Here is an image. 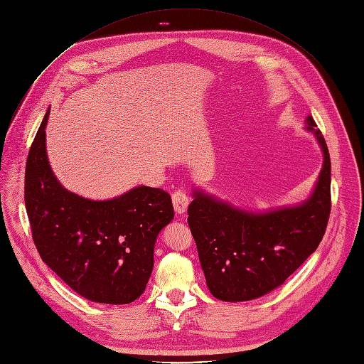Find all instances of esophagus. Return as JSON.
I'll use <instances>...</instances> for the list:
<instances>
[{
	"label": "esophagus",
	"instance_id": "esophagus-1",
	"mask_svg": "<svg viewBox=\"0 0 364 364\" xmlns=\"http://www.w3.org/2000/svg\"><path fill=\"white\" fill-rule=\"evenodd\" d=\"M173 206H174V210L178 213V215H183L186 213L187 208H188V197L184 191L181 190H177L174 194H173Z\"/></svg>",
	"mask_w": 364,
	"mask_h": 364
}]
</instances>
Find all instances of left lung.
<instances>
[{
  "instance_id": "1",
  "label": "left lung",
  "mask_w": 364,
  "mask_h": 364,
  "mask_svg": "<svg viewBox=\"0 0 364 364\" xmlns=\"http://www.w3.org/2000/svg\"><path fill=\"white\" fill-rule=\"evenodd\" d=\"M305 129L322 151V168L306 200L262 212L237 208L193 188L188 226L210 293L223 302L252 301L273 291L316 251L331 210V161L312 116Z\"/></svg>"
}]
</instances>
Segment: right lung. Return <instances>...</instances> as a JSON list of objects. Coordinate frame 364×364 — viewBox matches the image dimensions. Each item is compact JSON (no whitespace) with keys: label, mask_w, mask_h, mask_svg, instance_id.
<instances>
[{"label":"right lung","mask_w":364,"mask_h":364,"mask_svg":"<svg viewBox=\"0 0 364 364\" xmlns=\"http://www.w3.org/2000/svg\"><path fill=\"white\" fill-rule=\"evenodd\" d=\"M49 110L26 164L33 241L46 266L85 299L134 302L151 277L156 237L174 218L171 196L138 186L109 200H91L65 188L46 154Z\"/></svg>","instance_id":"1"}]
</instances>
